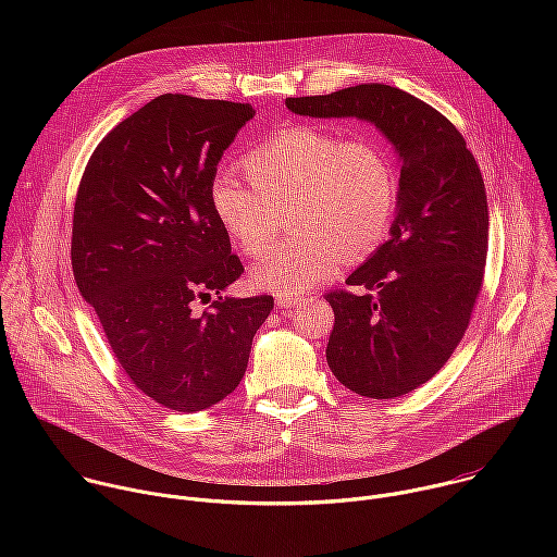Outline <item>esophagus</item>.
I'll use <instances>...</instances> for the list:
<instances>
[{"label":"esophagus","mask_w":557,"mask_h":557,"mask_svg":"<svg viewBox=\"0 0 557 557\" xmlns=\"http://www.w3.org/2000/svg\"><path fill=\"white\" fill-rule=\"evenodd\" d=\"M275 304L280 308H297V306H301V299L299 297H277Z\"/></svg>","instance_id":"esophagus-1"}]
</instances>
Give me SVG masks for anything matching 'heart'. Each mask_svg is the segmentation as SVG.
Returning a JSON list of instances; mask_svg holds the SVG:
<instances>
[{"mask_svg": "<svg viewBox=\"0 0 557 557\" xmlns=\"http://www.w3.org/2000/svg\"><path fill=\"white\" fill-rule=\"evenodd\" d=\"M251 187L233 174L209 185V207L231 243L260 256L288 211V240L251 269L253 286L301 297L344 260H368L394 224L401 174L387 145L372 134L342 136L317 125H288L243 158Z\"/></svg>", "mask_w": 557, "mask_h": 557, "instance_id": "heart-1", "label": "heart"}]
</instances>
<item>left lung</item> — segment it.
Wrapping results in <instances>:
<instances>
[{
	"mask_svg": "<svg viewBox=\"0 0 557 557\" xmlns=\"http://www.w3.org/2000/svg\"><path fill=\"white\" fill-rule=\"evenodd\" d=\"M301 116L374 123L401 161L389 240L331 290L333 374L368 399H394L430 381L460 344L487 262L490 211L462 134L425 101L383 84L286 99Z\"/></svg>",
	"mask_w": 557,
	"mask_h": 557,
	"instance_id": "left-lung-1",
	"label": "left lung"
}]
</instances>
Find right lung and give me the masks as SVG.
<instances>
[{
    "instance_id": "right-lung-1",
    "label": "right lung",
    "mask_w": 557,
    "mask_h": 557,
    "mask_svg": "<svg viewBox=\"0 0 557 557\" xmlns=\"http://www.w3.org/2000/svg\"><path fill=\"white\" fill-rule=\"evenodd\" d=\"M253 116L249 103L161 95L97 145L78 183V293L129 381L176 412L207 410L237 387L273 310L271 295H220L245 267L209 207L220 158Z\"/></svg>"
}]
</instances>
